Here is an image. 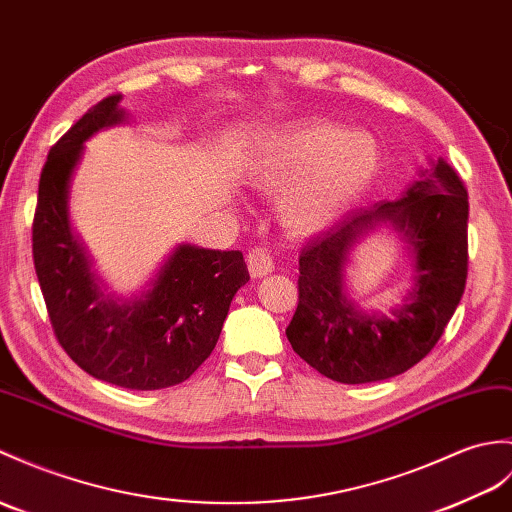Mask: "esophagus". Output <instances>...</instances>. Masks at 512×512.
<instances>
[{
    "label": "esophagus",
    "instance_id": "obj_1",
    "mask_svg": "<svg viewBox=\"0 0 512 512\" xmlns=\"http://www.w3.org/2000/svg\"><path fill=\"white\" fill-rule=\"evenodd\" d=\"M246 264H248V272H251V277L255 279L266 277L275 270V261H272L266 248H253V251H248Z\"/></svg>",
    "mask_w": 512,
    "mask_h": 512
}]
</instances>
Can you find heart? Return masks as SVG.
<instances>
[{
  "instance_id": "b5f03b06",
  "label": "heart",
  "mask_w": 512,
  "mask_h": 512,
  "mask_svg": "<svg viewBox=\"0 0 512 512\" xmlns=\"http://www.w3.org/2000/svg\"><path fill=\"white\" fill-rule=\"evenodd\" d=\"M384 168V148L368 130L305 122L266 137L246 165L257 192L279 196L283 229L310 237L360 205Z\"/></svg>"
}]
</instances>
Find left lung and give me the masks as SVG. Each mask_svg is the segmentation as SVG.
<instances>
[{
    "label": "left lung",
    "mask_w": 512,
    "mask_h": 512,
    "mask_svg": "<svg viewBox=\"0 0 512 512\" xmlns=\"http://www.w3.org/2000/svg\"><path fill=\"white\" fill-rule=\"evenodd\" d=\"M467 220V189L438 159L401 198L353 211L312 237L299 257V305L285 329L292 349L340 384L382 382L419 364L465 292ZM382 223L404 235L415 259L413 288L390 319L362 313L343 279L352 246Z\"/></svg>",
    "instance_id": "8db88e82"
}]
</instances>
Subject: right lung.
<instances>
[{
	"label": "right lung",
	"instance_id": "add662e5",
	"mask_svg": "<svg viewBox=\"0 0 512 512\" xmlns=\"http://www.w3.org/2000/svg\"><path fill=\"white\" fill-rule=\"evenodd\" d=\"M122 95L89 109L47 154L32 224V255L56 340L82 371L130 390L170 388L205 362L235 292L251 279L240 251L176 246L130 301L104 294L85 246L71 231L69 185L98 130L122 124Z\"/></svg>",
	"mask_w": 512,
	"mask_h": 512
}]
</instances>
